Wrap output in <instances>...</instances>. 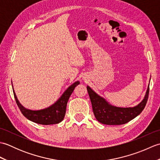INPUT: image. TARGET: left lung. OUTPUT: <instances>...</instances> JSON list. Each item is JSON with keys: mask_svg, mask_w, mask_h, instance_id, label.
<instances>
[{"mask_svg": "<svg viewBox=\"0 0 160 160\" xmlns=\"http://www.w3.org/2000/svg\"><path fill=\"white\" fill-rule=\"evenodd\" d=\"M87 88L95 117L100 123L107 125L124 124L137 117L143 111L147 104L149 93L148 85L144 99L140 104L134 107L122 108L112 106L89 86Z\"/></svg>", "mask_w": 160, "mask_h": 160, "instance_id": "left-lung-1", "label": "left lung"}]
</instances>
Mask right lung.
I'll use <instances>...</instances> for the list:
<instances>
[{"mask_svg":"<svg viewBox=\"0 0 160 160\" xmlns=\"http://www.w3.org/2000/svg\"><path fill=\"white\" fill-rule=\"evenodd\" d=\"M79 84V81L75 82L73 84H71V86L67 88V89L64 91L59 99L52 106L38 111L30 110L24 107L19 102L18 98L16 96L14 90H13V85L12 89L16 104L24 116L28 118V120L35 122V123L43 125H49L58 124L63 120L66 113L67 102L69 100V98L73 91L75 87Z\"/></svg>","mask_w":160,"mask_h":160,"instance_id":"add662e5","label":"right lung"}]
</instances>
